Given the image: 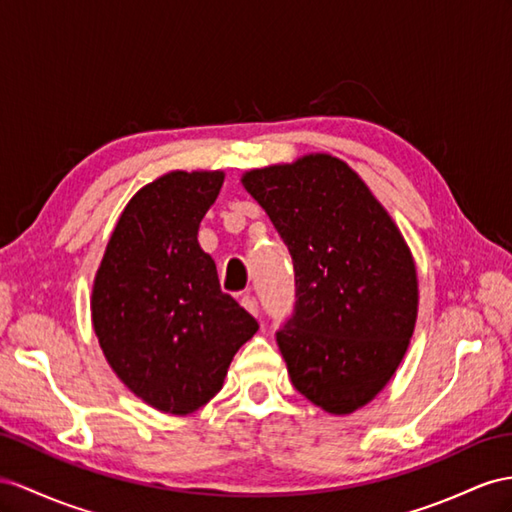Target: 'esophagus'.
I'll return each mask as SVG.
<instances>
[{
  "mask_svg": "<svg viewBox=\"0 0 512 512\" xmlns=\"http://www.w3.org/2000/svg\"><path fill=\"white\" fill-rule=\"evenodd\" d=\"M240 303H242V307H244L248 313H253V316H259V305H257V298H255V296L244 294Z\"/></svg>",
  "mask_w": 512,
  "mask_h": 512,
  "instance_id": "1",
  "label": "esophagus"
}]
</instances>
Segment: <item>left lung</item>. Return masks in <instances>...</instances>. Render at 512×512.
Returning <instances> with one entry per match:
<instances>
[{
	"label": "left lung",
	"instance_id": "left-lung-1",
	"mask_svg": "<svg viewBox=\"0 0 512 512\" xmlns=\"http://www.w3.org/2000/svg\"><path fill=\"white\" fill-rule=\"evenodd\" d=\"M242 186L294 261L296 305L277 331L292 385L326 413L357 411L389 383L415 329L409 246L361 177L333 155L248 170Z\"/></svg>",
	"mask_w": 512,
	"mask_h": 512
}]
</instances>
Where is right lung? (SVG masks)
<instances>
[{"mask_svg": "<svg viewBox=\"0 0 512 512\" xmlns=\"http://www.w3.org/2000/svg\"><path fill=\"white\" fill-rule=\"evenodd\" d=\"M222 170H173L127 203L93 285V326L110 368L153 409L188 415L225 383L259 324L220 290L199 225Z\"/></svg>", "mask_w": 512, "mask_h": 512, "instance_id": "right-lung-1", "label": "right lung"}]
</instances>
